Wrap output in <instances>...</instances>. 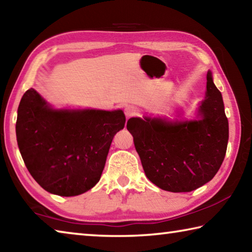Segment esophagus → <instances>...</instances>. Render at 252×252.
Listing matches in <instances>:
<instances>
[{"label":"esophagus","instance_id":"esophagus-1","mask_svg":"<svg viewBox=\"0 0 252 252\" xmlns=\"http://www.w3.org/2000/svg\"><path fill=\"white\" fill-rule=\"evenodd\" d=\"M125 114H126V117L127 119L131 118V117H134L136 114V109L134 108L133 105H127V106H126V109H125Z\"/></svg>","mask_w":252,"mask_h":252}]
</instances>
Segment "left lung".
<instances>
[{
	"mask_svg": "<svg viewBox=\"0 0 252 252\" xmlns=\"http://www.w3.org/2000/svg\"><path fill=\"white\" fill-rule=\"evenodd\" d=\"M143 116L131 118L126 127L133 136L147 178L170 192H190L209 182L222 164L229 123L221 92L207 74V90L193 119Z\"/></svg>",
	"mask_w": 252,
	"mask_h": 252,
	"instance_id": "left-lung-1",
	"label": "left lung"
}]
</instances>
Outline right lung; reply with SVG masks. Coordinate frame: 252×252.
Segmentation results:
<instances>
[{"label": "right lung", "instance_id": "obj_1", "mask_svg": "<svg viewBox=\"0 0 252 252\" xmlns=\"http://www.w3.org/2000/svg\"><path fill=\"white\" fill-rule=\"evenodd\" d=\"M125 123L121 109H58L30 89L18 109L16 140L34 180L50 193L74 197L99 182Z\"/></svg>", "mask_w": 252, "mask_h": 252}]
</instances>
